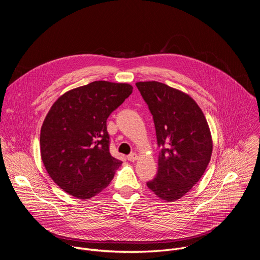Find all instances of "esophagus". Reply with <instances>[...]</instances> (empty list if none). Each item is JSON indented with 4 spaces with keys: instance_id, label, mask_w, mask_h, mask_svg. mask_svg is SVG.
I'll return each instance as SVG.
<instances>
[{
    "instance_id": "esophagus-1",
    "label": "esophagus",
    "mask_w": 260,
    "mask_h": 260,
    "mask_svg": "<svg viewBox=\"0 0 260 260\" xmlns=\"http://www.w3.org/2000/svg\"><path fill=\"white\" fill-rule=\"evenodd\" d=\"M127 160H129V161H135V160H137L138 159V155L136 154V153H131L129 155H127Z\"/></svg>"
}]
</instances>
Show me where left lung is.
I'll return each mask as SVG.
<instances>
[{
	"label": "left lung",
	"instance_id": "8db88e82",
	"mask_svg": "<svg viewBox=\"0 0 260 260\" xmlns=\"http://www.w3.org/2000/svg\"><path fill=\"white\" fill-rule=\"evenodd\" d=\"M153 116L158 170L147 186L161 200L186 194L204 175L212 155L208 122L198 104L186 93L157 81L137 82Z\"/></svg>",
	"mask_w": 260,
	"mask_h": 260
}]
</instances>
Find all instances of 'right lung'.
Instances as JSON below:
<instances>
[{
    "label": "right lung",
    "mask_w": 260,
    "mask_h": 260,
    "mask_svg": "<svg viewBox=\"0 0 260 260\" xmlns=\"http://www.w3.org/2000/svg\"><path fill=\"white\" fill-rule=\"evenodd\" d=\"M132 92L126 83L94 81L66 92L49 110L40 135L42 161L74 198L100 193L122 164L110 154L107 119Z\"/></svg>",
    "instance_id": "1"
}]
</instances>
